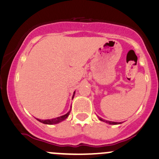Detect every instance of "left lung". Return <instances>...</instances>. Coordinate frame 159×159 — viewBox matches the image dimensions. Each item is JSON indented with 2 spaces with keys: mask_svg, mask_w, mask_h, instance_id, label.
Instances as JSON below:
<instances>
[{
  "mask_svg": "<svg viewBox=\"0 0 159 159\" xmlns=\"http://www.w3.org/2000/svg\"><path fill=\"white\" fill-rule=\"evenodd\" d=\"M98 119H99L100 120L103 121V122H105V123H107V124H113V125H115V124H120V123H117V122H114V121L105 120H104V119L101 118V117H98Z\"/></svg>",
  "mask_w": 159,
  "mask_h": 159,
  "instance_id": "8db88e82",
  "label": "left lung"
}]
</instances>
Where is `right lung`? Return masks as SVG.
<instances>
[{
    "instance_id": "1",
    "label": "right lung",
    "mask_w": 159,
    "mask_h": 159,
    "mask_svg": "<svg viewBox=\"0 0 159 159\" xmlns=\"http://www.w3.org/2000/svg\"><path fill=\"white\" fill-rule=\"evenodd\" d=\"M74 95H75V92L73 93V98L74 97ZM70 111L71 110H70L69 111H68L66 114H64V115H62V116H61V117H56V118L48 119V120H40V119L36 118V120H39V122L42 123V124H58V123L61 122V121H63V120H64L66 118H67V117L69 116L70 113Z\"/></svg>"
}]
</instances>
